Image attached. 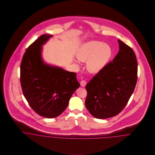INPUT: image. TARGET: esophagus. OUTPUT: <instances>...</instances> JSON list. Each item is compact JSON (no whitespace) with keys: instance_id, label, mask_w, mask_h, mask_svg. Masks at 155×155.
Returning a JSON list of instances; mask_svg holds the SVG:
<instances>
[{"instance_id":"1","label":"esophagus","mask_w":155,"mask_h":155,"mask_svg":"<svg viewBox=\"0 0 155 155\" xmlns=\"http://www.w3.org/2000/svg\"><path fill=\"white\" fill-rule=\"evenodd\" d=\"M87 84V82L86 81H85V80H82V81L81 82V83H80L81 86L82 87H85L86 86Z\"/></svg>"}]
</instances>
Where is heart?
Here are the masks:
<instances>
[{
    "label": "heart",
    "mask_w": 155,
    "mask_h": 155,
    "mask_svg": "<svg viewBox=\"0 0 155 155\" xmlns=\"http://www.w3.org/2000/svg\"><path fill=\"white\" fill-rule=\"evenodd\" d=\"M111 49L100 41H90L82 45L76 53L78 59L86 62L87 69L92 73L101 71L109 62L111 56Z\"/></svg>",
    "instance_id": "heart-1"
}]
</instances>
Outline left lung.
<instances>
[{
	"label": "left lung",
	"mask_w": 155,
	"mask_h": 155,
	"mask_svg": "<svg viewBox=\"0 0 155 155\" xmlns=\"http://www.w3.org/2000/svg\"><path fill=\"white\" fill-rule=\"evenodd\" d=\"M119 51L85 87V106L97 119L117 115L127 104L137 81L138 64L133 49L118 39Z\"/></svg>",
	"instance_id": "obj_1"
}]
</instances>
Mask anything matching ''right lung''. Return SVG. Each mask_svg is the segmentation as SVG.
Here are the masks:
<instances>
[{
	"label": "right lung",
	"mask_w": 155,
	"mask_h": 155,
	"mask_svg": "<svg viewBox=\"0 0 155 155\" xmlns=\"http://www.w3.org/2000/svg\"><path fill=\"white\" fill-rule=\"evenodd\" d=\"M52 36L44 35L26 49L20 66L24 96L31 109L46 118L58 116L66 109L70 98L80 86L76 74L42 60V45Z\"/></svg>",
	"instance_id": "add662e5"
}]
</instances>
